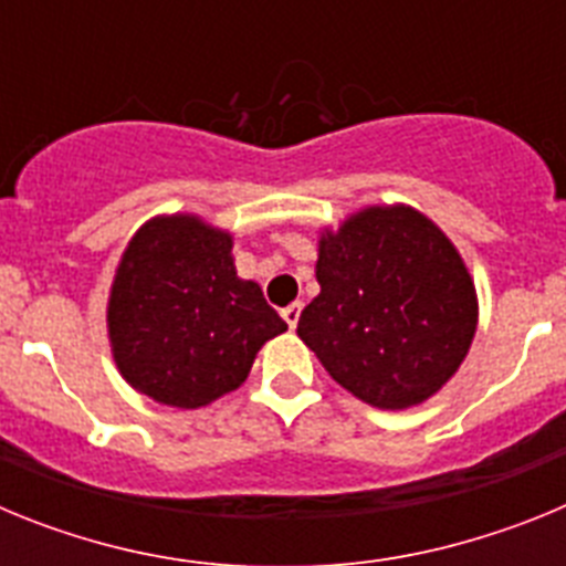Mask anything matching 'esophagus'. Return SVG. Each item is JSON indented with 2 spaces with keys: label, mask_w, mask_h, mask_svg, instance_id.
<instances>
[{
  "label": "esophagus",
  "mask_w": 566,
  "mask_h": 566,
  "mask_svg": "<svg viewBox=\"0 0 566 566\" xmlns=\"http://www.w3.org/2000/svg\"><path fill=\"white\" fill-rule=\"evenodd\" d=\"M300 312H303V303H292V306H286L280 314H283V319H286V323H289V328H294V326H297Z\"/></svg>",
  "instance_id": "obj_1"
}]
</instances>
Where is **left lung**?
<instances>
[{
    "label": "left lung",
    "mask_w": 566,
    "mask_h": 566,
    "mask_svg": "<svg viewBox=\"0 0 566 566\" xmlns=\"http://www.w3.org/2000/svg\"><path fill=\"white\" fill-rule=\"evenodd\" d=\"M319 294L300 339L365 402L399 411L437 394L476 332V292L453 243L411 207L365 209L319 240Z\"/></svg>",
    "instance_id": "obj_1"
}]
</instances>
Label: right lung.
<instances>
[{
	"label": "right lung",
	"mask_w": 566,
	"mask_h": 566,
	"mask_svg": "<svg viewBox=\"0 0 566 566\" xmlns=\"http://www.w3.org/2000/svg\"><path fill=\"white\" fill-rule=\"evenodd\" d=\"M115 363L135 391L201 408L249 377L254 354L286 323L252 280H240L232 238L175 214L138 229L107 308Z\"/></svg>",
	"instance_id": "obj_1"
}]
</instances>
